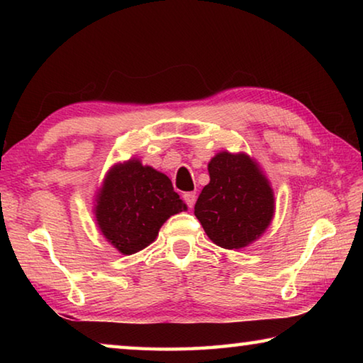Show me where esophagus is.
<instances>
[{
    "mask_svg": "<svg viewBox=\"0 0 363 363\" xmlns=\"http://www.w3.org/2000/svg\"><path fill=\"white\" fill-rule=\"evenodd\" d=\"M195 200H196V195H195V192H187V194H184V201H186L189 208H194V205H195Z\"/></svg>",
    "mask_w": 363,
    "mask_h": 363,
    "instance_id": "1",
    "label": "esophagus"
}]
</instances>
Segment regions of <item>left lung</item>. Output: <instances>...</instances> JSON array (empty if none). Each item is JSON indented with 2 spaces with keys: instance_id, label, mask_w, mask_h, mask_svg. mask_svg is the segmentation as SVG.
<instances>
[{
  "instance_id": "left-lung-1",
  "label": "left lung",
  "mask_w": 363,
  "mask_h": 363,
  "mask_svg": "<svg viewBox=\"0 0 363 363\" xmlns=\"http://www.w3.org/2000/svg\"><path fill=\"white\" fill-rule=\"evenodd\" d=\"M208 173L210 182L195 203L196 219L218 247H248L274 219L272 186L256 160L245 152H218L208 163Z\"/></svg>"
}]
</instances>
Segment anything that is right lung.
<instances>
[{"mask_svg": "<svg viewBox=\"0 0 363 363\" xmlns=\"http://www.w3.org/2000/svg\"><path fill=\"white\" fill-rule=\"evenodd\" d=\"M94 201L96 224L104 238L128 256L149 247L160 227L187 210L169 177L136 157L107 171Z\"/></svg>", "mask_w": 363, "mask_h": 363, "instance_id": "obj_1", "label": "right lung"}]
</instances>
